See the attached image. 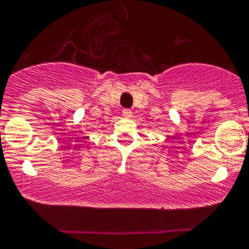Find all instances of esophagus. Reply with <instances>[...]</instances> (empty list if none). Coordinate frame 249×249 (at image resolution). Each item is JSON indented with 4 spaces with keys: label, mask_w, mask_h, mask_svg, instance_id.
Instances as JSON below:
<instances>
[{
    "label": "esophagus",
    "mask_w": 249,
    "mask_h": 249,
    "mask_svg": "<svg viewBox=\"0 0 249 249\" xmlns=\"http://www.w3.org/2000/svg\"><path fill=\"white\" fill-rule=\"evenodd\" d=\"M131 116H132L131 109H123V117H125V118H130Z\"/></svg>",
    "instance_id": "esophagus-1"
}]
</instances>
